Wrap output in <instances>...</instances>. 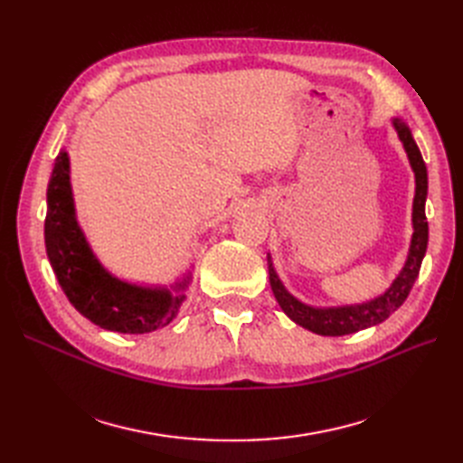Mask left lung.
I'll use <instances>...</instances> for the list:
<instances>
[{"label":"left lung","instance_id":"left-lung-1","mask_svg":"<svg viewBox=\"0 0 463 463\" xmlns=\"http://www.w3.org/2000/svg\"><path fill=\"white\" fill-rule=\"evenodd\" d=\"M392 125L400 137V141L408 152V160L411 170L415 174V197H413V235L408 260H405L402 272L396 276L392 286L383 293L367 303L359 305H344V307H313L293 298L291 293L282 284V279L276 274L272 260L269 257V276L270 286L274 291V298L282 307V311L296 322V325L311 330L320 335H345L354 334L363 328H369L374 325H381L396 309H400L402 303L408 299L410 291L419 276L423 257L427 253L429 243V223L425 216V201H427V165L423 162L421 152L415 145L411 131L400 118L392 119Z\"/></svg>","mask_w":463,"mask_h":463}]
</instances>
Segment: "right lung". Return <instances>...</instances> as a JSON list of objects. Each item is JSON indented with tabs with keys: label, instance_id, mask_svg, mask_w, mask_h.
<instances>
[{
	"label": "right lung",
	"instance_id": "right-lung-1",
	"mask_svg": "<svg viewBox=\"0 0 463 463\" xmlns=\"http://www.w3.org/2000/svg\"><path fill=\"white\" fill-rule=\"evenodd\" d=\"M46 197V253L75 309L100 328L121 334H148L170 325L185 299L184 289L191 282V272L172 289L137 286L109 274L92 253L77 222L65 150L55 158Z\"/></svg>",
	"mask_w": 463,
	"mask_h": 463
}]
</instances>
